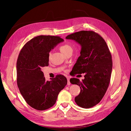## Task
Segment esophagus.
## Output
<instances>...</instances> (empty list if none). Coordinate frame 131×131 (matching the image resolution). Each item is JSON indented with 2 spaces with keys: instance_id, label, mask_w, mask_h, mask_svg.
Instances as JSON below:
<instances>
[{
  "instance_id": "34e87169",
  "label": "esophagus",
  "mask_w": 131,
  "mask_h": 131,
  "mask_svg": "<svg viewBox=\"0 0 131 131\" xmlns=\"http://www.w3.org/2000/svg\"><path fill=\"white\" fill-rule=\"evenodd\" d=\"M69 80H70V78L68 77H67V81H68V82H67V85H70V84Z\"/></svg>"
}]
</instances>
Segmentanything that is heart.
Masks as SVG:
<instances>
[{"instance_id":"obj_1","label":"heart","mask_w":131,"mask_h":131,"mask_svg":"<svg viewBox=\"0 0 131 131\" xmlns=\"http://www.w3.org/2000/svg\"><path fill=\"white\" fill-rule=\"evenodd\" d=\"M59 49L61 51V52L63 54H66L67 52H69V51H72L73 49L72 47L70 44L68 43H65L61 45L59 47ZM50 57V54H49V58Z\"/></svg>"}]
</instances>
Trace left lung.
Masks as SVG:
<instances>
[{"label":"left lung","mask_w":131,"mask_h":131,"mask_svg":"<svg viewBox=\"0 0 131 131\" xmlns=\"http://www.w3.org/2000/svg\"><path fill=\"white\" fill-rule=\"evenodd\" d=\"M81 46L79 56L72 70L74 75L85 73L80 81L71 78L72 84L80 86V92L75 102L83 108H92L100 102L108 88L112 74V57L105 41L92 30H81L68 35Z\"/></svg>","instance_id":"1"}]
</instances>
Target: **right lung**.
I'll return each instance as SVG.
<instances>
[{
	"instance_id": "1",
	"label": "right lung",
	"mask_w": 131,
	"mask_h": 131,
	"mask_svg": "<svg viewBox=\"0 0 131 131\" xmlns=\"http://www.w3.org/2000/svg\"><path fill=\"white\" fill-rule=\"evenodd\" d=\"M63 39L58 36L39 35L28 41L22 48L17 61V84L27 103L38 110L52 107L60 91L67 84V78L57 75L46 81L41 71L49 66L51 49Z\"/></svg>"
}]
</instances>
